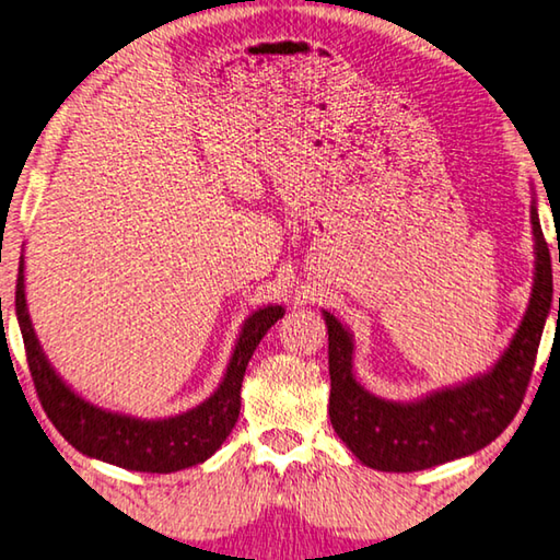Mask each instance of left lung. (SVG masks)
<instances>
[{
    "label": "left lung",
    "mask_w": 560,
    "mask_h": 560,
    "mask_svg": "<svg viewBox=\"0 0 560 560\" xmlns=\"http://www.w3.org/2000/svg\"><path fill=\"white\" fill-rule=\"evenodd\" d=\"M530 222L536 236V281L528 311L494 371L467 385L434 393L420 402L381 400L355 383L350 371L353 343L348 330L324 311L328 326L330 424L368 467L377 471H420L467 457L494 442L516 417L534 375L538 343L553 299L551 252L536 205L530 207Z\"/></svg>",
    "instance_id": "8db88e82"
}]
</instances>
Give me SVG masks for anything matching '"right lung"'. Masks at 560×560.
<instances>
[{"instance_id":"add662e5","label":"right lung","mask_w":560,"mask_h":560,"mask_svg":"<svg viewBox=\"0 0 560 560\" xmlns=\"http://www.w3.org/2000/svg\"><path fill=\"white\" fill-rule=\"evenodd\" d=\"M16 318L22 328L26 363L39 395L44 412L54 428L69 440L75 450L118 464L132 471L170 474L200 464L222 447L230 438L242 407V381L249 360L257 350L264 334L283 316L281 306H267L252 314L236 340L234 355L226 368V375L217 393L197 405L195 410L183 412L167 420H136V417L113 415L81 400L61 377L51 371L34 336L24 299V261H19L16 277Z\"/></svg>"}]
</instances>
